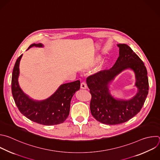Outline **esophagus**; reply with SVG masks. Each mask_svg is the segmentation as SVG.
Returning a JSON list of instances; mask_svg holds the SVG:
<instances>
[{
	"mask_svg": "<svg viewBox=\"0 0 160 160\" xmlns=\"http://www.w3.org/2000/svg\"><path fill=\"white\" fill-rule=\"evenodd\" d=\"M87 88V84H86V83L85 82H82L81 83V88H82V89H86Z\"/></svg>",
	"mask_w": 160,
	"mask_h": 160,
	"instance_id": "esophagus-1",
	"label": "esophagus"
}]
</instances>
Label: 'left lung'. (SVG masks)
Returning a JSON list of instances; mask_svg holds the SVG:
<instances>
[{
    "instance_id": "obj_1",
    "label": "left lung",
    "mask_w": 160,
    "mask_h": 160,
    "mask_svg": "<svg viewBox=\"0 0 160 160\" xmlns=\"http://www.w3.org/2000/svg\"><path fill=\"white\" fill-rule=\"evenodd\" d=\"M119 57L109 70L102 71L86 79L91 94L90 110L98 122L116 125L129 120L144 105L149 90L146 68L142 60L126 44H118ZM131 68L135 72L138 92L129 101H117L109 93L108 83L122 70Z\"/></svg>"
}]
</instances>
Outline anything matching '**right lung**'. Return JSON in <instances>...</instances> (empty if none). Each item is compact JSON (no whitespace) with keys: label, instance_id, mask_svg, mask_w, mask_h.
<instances>
[{"label":"right lung","instance_id":"obj_1","mask_svg":"<svg viewBox=\"0 0 160 160\" xmlns=\"http://www.w3.org/2000/svg\"><path fill=\"white\" fill-rule=\"evenodd\" d=\"M33 46L41 47L43 45L33 43L28 50ZM22 55L15 63L11 81L12 94L18 108L28 119L42 125H53L63 123L69 115L72 97L80 89V81L61 85L52 96L44 101H33L22 92L18 84L19 66Z\"/></svg>","mask_w":160,"mask_h":160}]
</instances>
